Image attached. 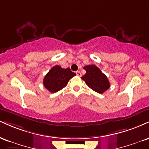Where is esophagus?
<instances>
[{
    "label": "esophagus",
    "instance_id": "34e87169",
    "mask_svg": "<svg viewBox=\"0 0 149 149\" xmlns=\"http://www.w3.org/2000/svg\"><path fill=\"white\" fill-rule=\"evenodd\" d=\"M76 75L78 76H81V73H80V71H76Z\"/></svg>",
    "mask_w": 149,
    "mask_h": 149
}]
</instances>
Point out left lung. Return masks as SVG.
Masks as SVG:
<instances>
[{
	"instance_id": "obj_1",
	"label": "left lung",
	"mask_w": 149,
	"mask_h": 149,
	"mask_svg": "<svg viewBox=\"0 0 149 149\" xmlns=\"http://www.w3.org/2000/svg\"><path fill=\"white\" fill-rule=\"evenodd\" d=\"M84 69H85L86 73L81 78L89 88L98 94H103L110 88V82L99 68L92 64L85 66Z\"/></svg>"
}]
</instances>
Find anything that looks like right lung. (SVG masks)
I'll return each instance as SVG.
<instances>
[{
  "mask_svg": "<svg viewBox=\"0 0 149 149\" xmlns=\"http://www.w3.org/2000/svg\"><path fill=\"white\" fill-rule=\"evenodd\" d=\"M75 76L76 73L72 72L69 68L62 69L60 66L56 65L46 75L43 83L50 92L55 93L65 87L69 80Z\"/></svg>",
  "mask_w": 149,
  "mask_h": 149,
  "instance_id": "add662e5",
  "label": "right lung"
}]
</instances>
